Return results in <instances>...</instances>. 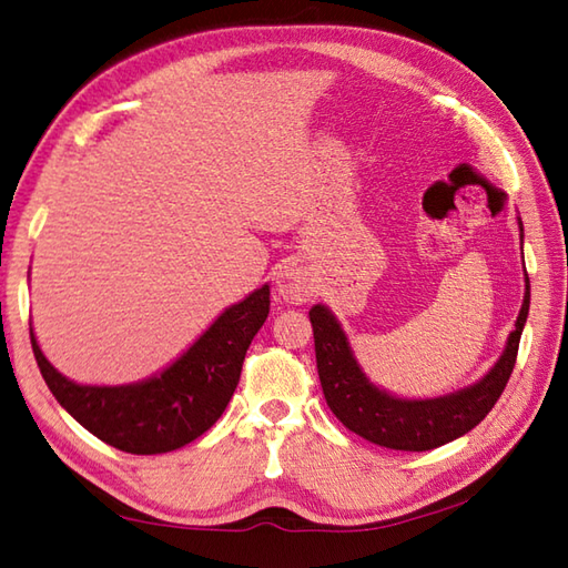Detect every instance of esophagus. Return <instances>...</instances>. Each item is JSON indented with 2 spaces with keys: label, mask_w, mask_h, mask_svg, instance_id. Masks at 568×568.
<instances>
[{
  "label": "esophagus",
  "mask_w": 568,
  "mask_h": 568,
  "mask_svg": "<svg viewBox=\"0 0 568 568\" xmlns=\"http://www.w3.org/2000/svg\"><path fill=\"white\" fill-rule=\"evenodd\" d=\"M275 287H277V295H281L285 303H293V305H303L312 297V277L303 265L295 261L285 263L283 268L277 271Z\"/></svg>",
  "instance_id": "1"
}]
</instances>
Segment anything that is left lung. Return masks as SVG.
I'll use <instances>...</instances> for the list:
<instances>
[{"instance_id": "8db88e82", "label": "left lung", "mask_w": 568, "mask_h": 568, "mask_svg": "<svg viewBox=\"0 0 568 568\" xmlns=\"http://www.w3.org/2000/svg\"><path fill=\"white\" fill-rule=\"evenodd\" d=\"M525 303L498 364L470 388L434 400H400L371 385L356 364L339 322L327 307H312L310 322L315 332L317 373L324 400L336 419L358 437L400 452L437 449L474 429L498 403L515 368L517 346L529 312V277H525Z\"/></svg>"}]
</instances>
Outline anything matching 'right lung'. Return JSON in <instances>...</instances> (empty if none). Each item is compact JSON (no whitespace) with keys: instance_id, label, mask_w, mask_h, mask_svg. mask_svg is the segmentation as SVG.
I'll list each match as a JSON object with an SVG mask.
<instances>
[{"instance_id":"1","label":"right lung","mask_w":568,"mask_h":568,"mask_svg":"<svg viewBox=\"0 0 568 568\" xmlns=\"http://www.w3.org/2000/svg\"><path fill=\"white\" fill-rule=\"evenodd\" d=\"M271 307L268 285L222 312L161 376L136 385H78L48 364L31 332L36 364L55 400L94 437L126 454H165L222 417L253 336Z\"/></svg>"}]
</instances>
